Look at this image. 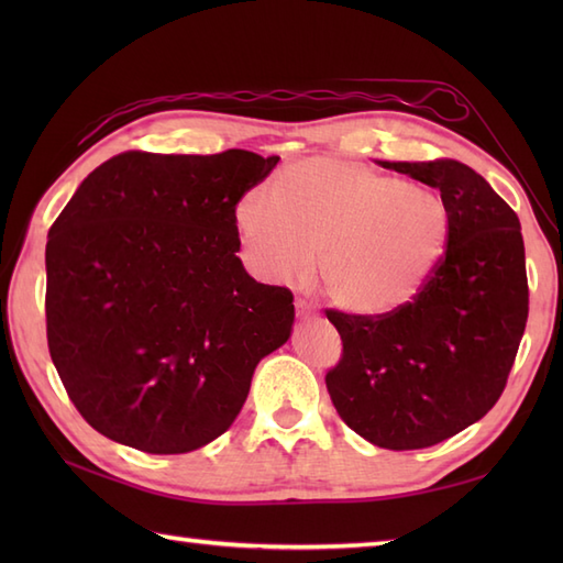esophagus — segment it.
<instances>
[{
  "instance_id": "obj_1",
  "label": "esophagus",
  "mask_w": 563,
  "mask_h": 563,
  "mask_svg": "<svg viewBox=\"0 0 563 563\" xmlns=\"http://www.w3.org/2000/svg\"><path fill=\"white\" fill-rule=\"evenodd\" d=\"M295 309H297V314H300V317H309V314L317 312L314 305L309 302V300H305V297H297V300H295Z\"/></svg>"
}]
</instances>
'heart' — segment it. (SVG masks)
Segmentation results:
<instances>
[{"label": "heart", "instance_id": "obj_1", "mask_svg": "<svg viewBox=\"0 0 563 563\" xmlns=\"http://www.w3.org/2000/svg\"><path fill=\"white\" fill-rule=\"evenodd\" d=\"M236 224L261 275L300 278L319 254L331 300L369 317L416 300L450 239V210L438 190L331 157L305 159L280 184L251 188Z\"/></svg>", "mask_w": 563, "mask_h": 563}]
</instances>
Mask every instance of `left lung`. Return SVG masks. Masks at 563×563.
Returning <instances> with one entry per match:
<instances>
[{
  "label": "left lung",
  "mask_w": 563,
  "mask_h": 563,
  "mask_svg": "<svg viewBox=\"0 0 563 563\" xmlns=\"http://www.w3.org/2000/svg\"><path fill=\"white\" fill-rule=\"evenodd\" d=\"M440 190L445 256L421 295L387 314L327 309L343 351L327 389L345 426L385 450H421L494 409L528 324L516 210L457 159L379 162Z\"/></svg>",
  "instance_id": "left-lung-1"
}]
</instances>
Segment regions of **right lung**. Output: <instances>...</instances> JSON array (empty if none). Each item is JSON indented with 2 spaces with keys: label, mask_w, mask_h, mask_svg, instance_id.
<instances>
[{
  "label": "right lung",
  "mask_w": 563,
  "mask_h": 563,
  "mask_svg": "<svg viewBox=\"0 0 563 563\" xmlns=\"http://www.w3.org/2000/svg\"><path fill=\"white\" fill-rule=\"evenodd\" d=\"M280 157L115 154L84 178L45 246L55 369L93 430L150 454L208 445L242 411L295 305L236 251V206Z\"/></svg>",
  "instance_id": "right-lung-1"
}]
</instances>
